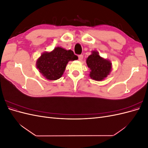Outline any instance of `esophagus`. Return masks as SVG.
Listing matches in <instances>:
<instances>
[{
  "instance_id": "34e87169",
  "label": "esophagus",
  "mask_w": 148,
  "mask_h": 148,
  "mask_svg": "<svg viewBox=\"0 0 148 148\" xmlns=\"http://www.w3.org/2000/svg\"><path fill=\"white\" fill-rule=\"evenodd\" d=\"M83 59V56L82 54L78 56V59H79V60H82Z\"/></svg>"
}]
</instances>
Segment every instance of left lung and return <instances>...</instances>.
Returning <instances> with one entry per match:
<instances>
[{"instance_id": "obj_1", "label": "left lung", "mask_w": 148, "mask_h": 148, "mask_svg": "<svg viewBox=\"0 0 148 148\" xmlns=\"http://www.w3.org/2000/svg\"><path fill=\"white\" fill-rule=\"evenodd\" d=\"M86 64L91 71L89 76L95 80H102L109 74L112 68L110 61L103 59L97 52L93 51L92 54L89 56L86 60Z\"/></svg>"}]
</instances>
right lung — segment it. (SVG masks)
<instances>
[{
    "instance_id": "right-lung-1",
    "label": "right lung",
    "mask_w": 148,
    "mask_h": 148,
    "mask_svg": "<svg viewBox=\"0 0 148 148\" xmlns=\"http://www.w3.org/2000/svg\"><path fill=\"white\" fill-rule=\"evenodd\" d=\"M78 59L71 50L57 47L51 52L43 53L38 59L36 66L39 72L47 79L56 80L63 75L69 61Z\"/></svg>"
}]
</instances>
